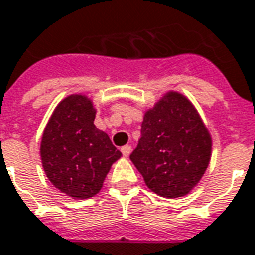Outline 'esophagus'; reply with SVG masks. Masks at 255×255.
Returning a JSON list of instances; mask_svg holds the SVG:
<instances>
[{"label":"esophagus","mask_w":255,"mask_h":255,"mask_svg":"<svg viewBox=\"0 0 255 255\" xmlns=\"http://www.w3.org/2000/svg\"><path fill=\"white\" fill-rule=\"evenodd\" d=\"M122 153L124 157H128L129 156V153H131V146L129 145H126L122 147Z\"/></svg>","instance_id":"34e87169"}]
</instances>
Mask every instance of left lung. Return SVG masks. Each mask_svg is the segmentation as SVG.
I'll use <instances>...</instances> for the list:
<instances>
[{
    "mask_svg": "<svg viewBox=\"0 0 255 255\" xmlns=\"http://www.w3.org/2000/svg\"><path fill=\"white\" fill-rule=\"evenodd\" d=\"M210 156L211 138L202 119L186 98L170 92L146 112L129 158L149 189L179 197L200 181Z\"/></svg>",
    "mask_w": 255,
    "mask_h": 255,
    "instance_id": "1",
    "label": "left lung"
}]
</instances>
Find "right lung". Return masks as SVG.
<instances>
[{
    "label": "right lung",
    "instance_id": "right-lung-1",
    "mask_svg": "<svg viewBox=\"0 0 255 255\" xmlns=\"http://www.w3.org/2000/svg\"><path fill=\"white\" fill-rule=\"evenodd\" d=\"M88 98L70 95L58 105L41 140V160L48 179L67 196L90 199L122 152L94 124Z\"/></svg>",
    "mask_w": 255,
    "mask_h": 255
}]
</instances>
